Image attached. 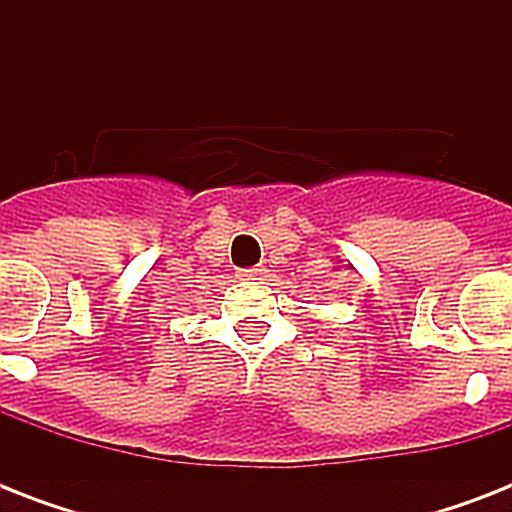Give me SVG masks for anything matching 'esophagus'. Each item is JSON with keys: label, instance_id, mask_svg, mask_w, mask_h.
<instances>
[{"label": "esophagus", "instance_id": "1", "mask_svg": "<svg viewBox=\"0 0 512 512\" xmlns=\"http://www.w3.org/2000/svg\"><path fill=\"white\" fill-rule=\"evenodd\" d=\"M263 271H265V268L255 265V268H241L239 276H241V279H260V276H263Z\"/></svg>", "mask_w": 512, "mask_h": 512}]
</instances>
